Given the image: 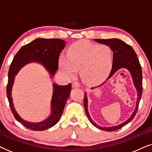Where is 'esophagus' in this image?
<instances>
[{
	"label": "esophagus",
	"instance_id": "obj_1",
	"mask_svg": "<svg viewBox=\"0 0 152 152\" xmlns=\"http://www.w3.org/2000/svg\"><path fill=\"white\" fill-rule=\"evenodd\" d=\"M72 86L73 87V88H78V87L80 86V84L78 82H74L72 83Z\"/></svg>",
	"mask_w": 152,
	"mask_h": 152
}]
</instances>
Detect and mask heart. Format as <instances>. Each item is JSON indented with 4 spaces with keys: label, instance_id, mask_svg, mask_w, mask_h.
Instances as JSON below:
<instances>
[{
    "label": "heart",
    "instance_id": "heart-1",
    "mask_svg": "<svg viewBox=\"0 0 152 152\" xmlns=\"http://www.w3.org/2000/svg\"><path fill=\"white\" fill-rule=\"evenodd\" d=\"M59 68L69 77L80 69V76L87 84L104 82L111 72L113 51L107 45H97L88 41H80L68 48L67 56L59 58Z\"/></svg>",
    "mask_w": 152,
    "mask_h": 152
}]
</instances>
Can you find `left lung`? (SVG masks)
I'll use <instances>...</instances> for the list:
<instances>
[{
    "mask_svg": "<svg viewBox=\"0 0 152 152\" xmlns=\"http://www.w3.org/2000/svg\"><path fill=\"white\" fill-rule=\"evenodd\" d=\"M95 41L99 43H102L109 45V46L112 49V51L113 52V66L112 69L110 72L109 77L107 80L111 77L115 72L119 70L120 68H125L129 70V72L132 74L133 81H134L135 87H136L137 91H138V98H137V103L136 109L132 116L126 120V122L120 124V125L112 126V127H102L95 124L93 120L91 119L90 115L88 111V107H87V97L86 93H84V109L85 111L87 116H88L89 120L95 126L99 129L103 131H107V132H113V131H116L120 129L126 124H127L129 122L132 121L134 119V118L136 115V114L138 111V105L140 100L141 99L142 93V68L139 62L138 57H136L137 55L135 53L134 50L132 48L131 45L126 44L124 41L118 39H94ZM104 83L101 84L103 85ZM95 88V87L91 88V89Z\"/></svg>",
    "mask_w": 152,
    "mask_h": 152,
    "instance_id": "1",
    "label": "left lung"
}]
</instances>
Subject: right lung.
I'll use <instances>...</instances> for the list:
<instances>
[{
    "label": "right lung",
    "mask_w": 152,
    "mask_h": 152,
    "mask_svg": "<svg viewBox=\"0 0 152 152\" xmlns=\"http://www.w3.org/2000/svg\"><path fill=\"white\" fill-rule=\"evenodd\" d=\"M66 45V42L60 39L39 38L23 46L12 60L8 72L7 96L10 107L16 120L26 128L32 131H43L52 127L59 122L65 107L66 101L70 96L71 84L66 86L54 84V92L52 99V114L44 121L39 123H31L21 119L14 109L11 95L14 77L26 64L32 61H39L53 76L59 67V55Z\"/></svg>",
    "instance_id": "add662e5"
}]
</instances>
